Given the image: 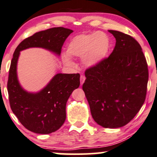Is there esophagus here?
<instances>
[{"mask_svg":"<svg viewBox=\"0 0 157 157\" xmlns=\"http://www.w3.org/2000/svg\"><path fill=\"white\" fill-rule=\"evenodd\" d=\"M85 79H86V78H85L84 75H81V77H80V82H81V85H82V86L83 85V84H84V83Z\"/></svg>","mask_w":157,"mask_h":157,"instance_id":"1","label":"esophagus"}]
</instances>
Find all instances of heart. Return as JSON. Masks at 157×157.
Listing matches in <instances>:
<instances>
[{
    "label": "heart",
    "mask_w": 157,
    "mask_h": 157,
    "mask_svg": "<svg viewBox=\"0 0 157 157\" xmlns=\"http://www.w3.org/2000/svg\"><path fill=\"white\" fill-rule=\"evenodd\" d=\"M111 48L109 36L102 31L77 35L70 40L67 55L62 56L63 62L69 67L74 66L71 57L82 58V63L87 67H94L107 58Z\"/></svg>",
    "instance_id": "1"
}]
</instances>
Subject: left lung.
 <instances>
[{"label":"left lung","instance_id":"1","mask_svg":"<svg viewBox=\"0 0 157 157\" xmlns=\"http://www.w3.org/2000/svg\"><path fill=\"white\" fill-rule=\"evenodd\" d=\"M108 32L116 46L101 64L85 71L83 90L92 118L105 128H119L135 117L146 99L148 71L138 41L117 30Z\"/></svg>","mask_w":157,"mask_h":157}]
</instances>
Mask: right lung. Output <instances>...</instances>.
Returning a JSON list of instances; mask_svg holds the SVG:
<instances>
[{
    "label": "right lung",
    "instance_id": "1",
    "mask_svg": "<svg viewBox=\"0 0 157 157\" xmlns=\"http://www.w3.org/2000/svg\"><path fill=\"white\" fill-rule=\"evenodd\" d=\"M73 31L58 27L36 33L23 40L15 49L9 69L7 89L10 106L20 123L38 134H49L59 129L66 119V103L80 85L79 73H57L39 92H28L17 78V61L22 50L43 48L60 55L64 42Z\"/></svg>",
    "mask_w": 157,
    "mask_h": 157
}]
</instances>
